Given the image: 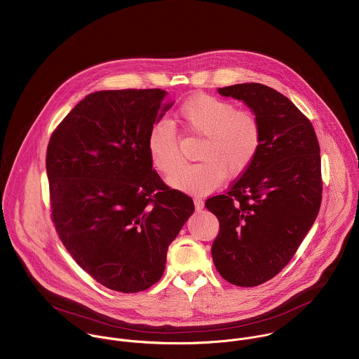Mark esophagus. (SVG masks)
Returning a JSON list of instances; mask_svg holds the SVG:
<instances>
[{
	"label": "esophagus",
	"mask_w": 359,
	"mask_h": 359,
	"mask_svg": "<svg viewBox=\"0 0 359 359\" xmlns=\"http://www.w3.org/2000/svg\"><path fill=\"white\" fill-rule=\"evenodd\" d=\"M194 203H195V209H196L198 212H201V210L205 208V203H203L202 199H198V198H196V199L194 201Z\"/></svg>",
	"instance_id": "obj_1"
}]
</instances>
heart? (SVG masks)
Returning a JSON list of instances; mask_svg holds the SVG:
<instances>
[{
  "mask_svg": "<svg viewBox=\"0 0 359 359\" xmlns=\"http://www.w3.org/2000/svg\"><path fill=\"white\" fill-rule=\"evenodd\" d=\"M177 120L188 133L202 136L196 151L201 161L182 165L167 180L178 191L206 195L222 184L224 175H242L259 153V121L248 110H237L229 100L196 95L180 107ZM146 146L157 171L170 174L180 165L178 136L168 121H157L150 128Z\"/></svg>",
  "mask_w": 359,
  "mask_h": 359,
  "instance_id": "b5f03b06",
  "label": "heart"
}]
</instances>
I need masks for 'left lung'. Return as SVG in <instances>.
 Instances as JSON below:
<instances>
[{"label": "left lung", "instance_id": "8db88e82", "mask_svg": "<svg viewBox=\"0 0 359 359\" xmlns=\"http://www.w3.org/2000/svg\"><path fill=\"white\" fill-rule=\"evenodd\" d=\"M217 92L250 109L262 140L231 189L205 203L220 223L212 257L229 283L255 287L285 267L318 217L320 147L311 121L277 90L238 83Z\"/></svg>", "mask_w": 359, "mask_h": 359}]
</instances>
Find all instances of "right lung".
I'll use <instances>...</instances> for the list:
<instances>
[{"label":"right lung","mask_w":359,"mask_h":359,"mask_svg":"<svg viewBox=\"0 0 359 359\" xmlns=\"http://www.w3.org/2000/svg\"><path fill=\"white\" fill-rule=\"evenodd\" d=\"M161 89L88 95L53 132L46 168L55 230L102 285L137 292L156 284L168 245L195 210L153 170L150 128L174 102Z\"/></svg>","instance_id":"add662e5"}]
</instances>
